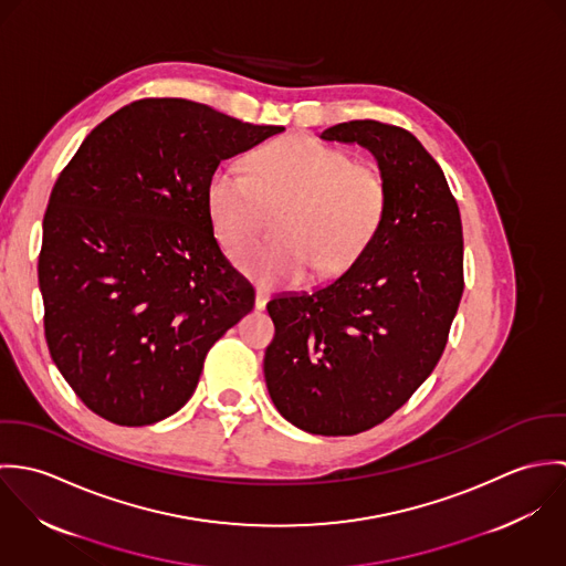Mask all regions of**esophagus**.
I'll return each mask as SVG.
<instances>
[{
  "instance_id": "obj_1",
  "label": "esophagus",
  "mask_w": 566,
  "mask_h": 566,
  "mask_svg": "<svg viewBox=\"0 0 566 566\" xmlns=\"http://www.w3.org/2000/svg\"><path fill=\"white\" fill-rule=\"evenodd\" d=\"M268 301H270V292L263 290V287H256V292H254V307L256 310H265Z\"/></svg>"
}]
</instances>
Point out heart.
<instances>
[{
    "label": "heart",
    "instance_id": "obj_1",
    "mask_svg": "<svg viewBox=\"0 0 566 566\" xmlns=\"http://www.w3.org/2000/svg\"><path fill=\"white\" fill-rule=\"evenodd\" d=\"M250 170L218 165L207 182V209L218 240L235 250L256 238L265 209L285 205L274 227L281 240L238 254L243 272L263 287L298 283L312 268L323 279L339 276L381 229L388 207L384 171L353 161L337 146L290 135L259 148Z\"/></svg>",
    "mask_w": 566,
    "mask_h": 566
}]
</instances>
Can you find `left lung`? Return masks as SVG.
<instances>
[{"mask_svg": "<svg viewBox=\"0 0 566 566\" xmlns=\"http://www.w3.org/2000/svg\"><path fill=\"white\" fill-rule=\"evenodd\" d=\"M321 137L375 155L388 207L339 279L268 303L274 337L263 373L292 424L355 436L407 403L440 361L464 292L462 220L440 165L405 128L355 119Z\"/></svg>", "mask_w": 566, "mask_h": 566, "instance_id": "obj_1", "label": "left lung"}]
</instances>
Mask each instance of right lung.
<instances>
[{
	"label": "right lung",
	"mask_w": 566,
	"mask_h": 566,
	"mask_svg": "<svg viewBox=\"0 0 566 566\" xmlns=\"http://www.w3.org/2000/svg\"><path fill=\"white\" fill-rule=\"evenodd\" d=\"M283 130L146 97L95 126L61 171L39 254L43 324L91 411L144 427L191 399L209 348L254 305L213 235L209 176Z\"/></svg>",
	"instance_id": "obj_1"
}]
</instances>
